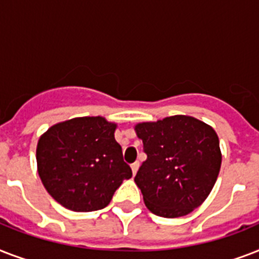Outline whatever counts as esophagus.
Here are the masks:
<instances>
[{
	"label": "esophagus",
	"instance_id": "esophagus-1",
	"mask_svg": "<svg viewBox=\"0 0 259 259\" xmlns=\"http://www.w3.org/2000/svg\"><path fill=\"white\" fill-rule=\"evenodd\" d=\"M138 168H140V162H134V164H132V172H133V175L137 173Z\"/></svg>",
	"mask_w": 259,
	"mask_h": 259
}]
</instances>
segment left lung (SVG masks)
Here are the masks:
<instances>
[{
  "label": "left lung",
  "instance_id": "obj_1",
  "mask_svg": "<svg viewBox=\"0 0 259 259\" xmlns=\"http://www.w3.org/2000/svg\"><path fill=\"white\" fill-rule=\"evenodd\" d=\"M146 160L134 177L149 211L162 218L192 212L211 192L221 170L215 130L187 115L136 126Z\"/></svg>",
  "mask_w": 259,
  "mask_h": 259
}]
</instances>
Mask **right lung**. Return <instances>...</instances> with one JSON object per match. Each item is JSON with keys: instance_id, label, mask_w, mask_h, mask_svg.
Wrapping results in <instances>:
<instances>
[{"instance_id": "right-lung-1", "label": "right lung", "mask_w": 259, "mask_h": 259, "mask_svg": "<svg viewBox=\"0 0 259 259\" xmlns=\"http://www.w3.org/2000/svg\"><path fill=\"white\" fill-rule=\"evenodd\" d=\"M115 127L102 117L74 118L40 137L38 176L63 207L76 212L105 208L122 181L132 177L114 138Z\"/></svg>"}]
</instances>
